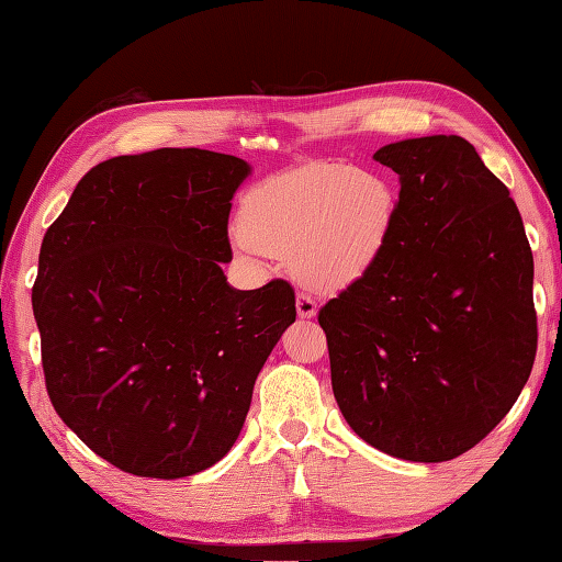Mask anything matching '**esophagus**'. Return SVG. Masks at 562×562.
I'll return each mask as SVG.
<instances>
[{
	"mask_svg": "<svg viewBox=\"0 0 562 562\" xmlns=\"http://www.w3.org/2000/svg\"><path fill=\"white\" fill-rule=\"evenodd\" d=\"M295 307H297V317H301V319H313L317 315L315 297L307 295V293L295 295Z\"/></svg>",
	"mask_w": 562,
	"mask_h": 562,
	"instance_id": "esophagus-1",
	"label": "esophagus"
}]
</instances>
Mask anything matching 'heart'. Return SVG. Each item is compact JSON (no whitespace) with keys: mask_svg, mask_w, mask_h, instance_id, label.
I'll list each match as a JSON object with an SVG mask.
<instances>
[{"mask_svg":"<svg viewBox=\"0 0 562 562\" xmlns=\"http://www.w3.org/2000/svg\"><path fill=\"white\" fill-rule=\"evenodd\" d=\"M394 211V190L380 172L313 166L249 192L240 245L249 257L291 259L313 289L341 291L378 265Z\"/></svg>","mask_w":562,"mask_h":562,"instance_id":"obj_1","label":"heart"}]
</instances>
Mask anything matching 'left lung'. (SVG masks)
<instances>
[{
  "mask_svg": "<svg viewBox=\"0 0 562 562\" xmlns=\"http://www.w3.org/2000/svg\"><path fill=\"white\" fill-rule=\"evenodd\" d=\"M402 190L378 265L319 310L331 390L380 452L450 461L479 445L531 375L533 257L507 187L467 139L386 144Z\"/></svg>",
  "mask_w": 562,
  "mask_h": 562,
  "instance_id": "left-lung-1",
  "label": "left lung"
}]
</instances>
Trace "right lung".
<instances>
[{
  "instance_id": "add662e5",
  "label": "right lung",
  "mask_w": 562,
  "mask_h": 562,
  "mask_svg": "<svg viewBox=\"0 0 562 562\" xmlns=\"http://www.w3.org/2000/svg\"><path fill=\"white\" fill-rule=\"evenodd\" d=\"M247 176L243 158L204 148L110 158L43 238L33 315L49 402L134 476L182 479L226 457L295 322L289 281L238 291L221 269Z\"/></svg>"
}]
</instances>
